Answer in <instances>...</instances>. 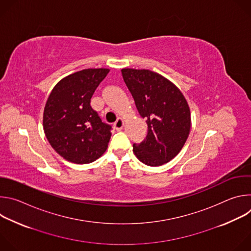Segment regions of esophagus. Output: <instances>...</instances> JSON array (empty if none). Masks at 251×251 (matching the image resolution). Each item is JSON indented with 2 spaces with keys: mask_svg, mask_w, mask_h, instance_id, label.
<instances>
[{
  "mask_svg": "<svg viewBox=\"0 0 251 251\" xmlns=\"http://www.w3.org/2000/svg\"><path fill=\"white\" fill-rule=\"evenodd\" d=\"M123 126H124V122H123V119L122 118H118L117 121L114 123V128L117 130V131H120L123 129Z\"/></svg>",
  "mask_w": 251,
  "mask_h": 251,
  "instance_id": "obj_1",
  "label": "esophagus"
}]
</instances>
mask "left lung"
Here are the masks:
<instances>
[{
  "mask_svg": "<svg viewBox=\"0 0 251 251\" xmlns=\"http://www.w3.org/2000/svg\"><path fill=\"white\" fill-rule=\"evenodd\" d=\"M122 76L148 134L133 152L145 165L157 167L174 159L185 145L191 129L188 102L175 84L148 69L123 68Z\"/></svg>",
  "mask_w": 251,
  "mask_h": 251,
  "instance_id": "8db88e82",
  "label": "left lung"
}]
</instances>
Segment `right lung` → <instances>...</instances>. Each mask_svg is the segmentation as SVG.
Segmentation results:
<instances>
[{"instance_id":"add662e5","label":"right lung","mask_w":251,"mask_h":251,"mask_svg":"<svg viewBox=\"0 0 251 251\" xmlns=\"http://www.w3.org/2000/svg\"><path fill=\"white\" fill-rule=\"evenodd\" d=\"M107 68H88L61 79L44 111V130L51 147L71 163L94 162L106 151L112 127L102 122L90 99L108 75Z\"/></svg>"}]
</instances>
